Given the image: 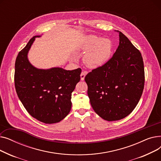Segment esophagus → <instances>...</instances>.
Here are the masks:
<instances>
[{
	"instance_id": "1",
	"label": "esophagus",
	"mask_w": 161,
	"mask_h": 161,
	"mask_svg": "<svg viewBox=\"0 0 161 161\" xmlns=\"http://www.w3.org/2000/svg\"><path fill=\"white\" fill-rule=\"evenodd\" d=\"M87 73V72H86V71H83V72L81 73V74H80V78H81V81H83L84 79H85V77H86V75Z\"/></svg>"
}]
</instances>
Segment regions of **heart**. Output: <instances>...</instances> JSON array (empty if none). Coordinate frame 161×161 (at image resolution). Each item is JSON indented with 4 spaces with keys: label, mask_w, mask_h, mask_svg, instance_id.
Here are the masks:
<instances>
[{
    "label": "heart",
    "mask_w": 161,
    "mask_h": 161,
    "mask_svg": "<svg viewBox=\"0 0 161 161\" xmlns=\"http://www.w3.org/2000/svg\"><path fill=\"white\" fill-rule=\"evenodd\" d=\"M80 49L86 53L84 57L86 64L91 69H96L104 65L110 58L113 44L108 38L90 35L82 40Z\"/></svg>",
    "instance_id": "heart-1"
}]
</instances>
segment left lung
Listing matches in <instances>:
<instances>
[{"mask_svg":"<svg viewBox=\"0 0 161 161\" xmlns=\"http://www.w3.org/2000/svg\"><path fill=\"white\" fill-rule=\"evenodd\" d=\"M119 36V46L112 57L85 78L92 108L108 121L129 115L138 104L144 87L141 53L121 32Z\"/></svg>","mask_w":161,"mask_h":161,"instance_id":"obj_1","label":"left lung"}]
</instances>
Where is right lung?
I'll return each mask as SVG.
<instances>
[{"label": "right lung", "instance_id": "right-lung-1", "mask_svg": "<svg viewBox=\"0 0 161 161\" xmlns=\"http://www.w3.org/2000/svg\"><path fill=\"white\" fill-rule=\"evenodd\" d=\"M33 36L18 55L15 63L17 94L29 114L46 124L62 121L72 107L71 96L80 80L81 70H66L61 67L40 69L28 58L36 38Z\"/></svg>", "mask_w": 161, "mask_h": 161}]
</instances>
